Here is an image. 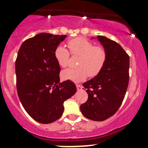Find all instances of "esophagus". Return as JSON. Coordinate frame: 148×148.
Instances as JSON below:
<instances>
[{"label": "esophagus", "instance_id": "esophagus-1", "mask_svg": "<svg viewBox=\"0 0 148 148\" xmlns=\"http://www.w3.org/2000/svg\"><path fill=\"white\" fill-rule=\"evenodd\" d=\"M82 86H81V85H79V84H76V88H77V90H81V89H82Z\"/></svg>", "mask_w": 148, "mask_h": 148}]
</instances>
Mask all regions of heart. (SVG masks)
I'll return each mask as SVG.
<instances>
[{
  "mask_svg": "<svg viewBox=\"0 0 148 148\" xmlns=\"http://www.w3.org/2000/svg\"><path fill=\"white\" fill-rule=\"evenodd\" d=\"M69 51L79 56L76 68H69L62 72V79L79 82L87 77H95L101 72L107 60V51L101 46H94L92 42L83 37H76L67 42ZM63 46L55 50V58L62 67L68 65L70 53Z\"/></svg>",
  "mask_w": 148,
  "mask_h": 148,
  "instance_id": "b5f03b06",
  "label": "heart"
}]
</instances>
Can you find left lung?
Segmentation results:
<instances>
[{"label": "left lung", "instance_id": "1", "mask_svg": "<svg viewBox=\"0 0 148 148\" xmlns=\"http://www.w3.org/2000/svg\"><path fill=\"white\" fill-rule=\"evenodd\" d=\"M107 51V60L97 76L83 84L88 94L80 108L86 118L103 121L116 113L123 103L130 80V56L123 47L104 36H97Z\"/></svg>", "mask_w": 148, "mask_h": 148}]
</instances>
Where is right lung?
I'll return each mask as SVG.
<instances>
[{
    "mask_svg": "<svg viewBox=\"0 0 148 148\" xmlns=\"http://www.w3.org/2000/svg\"><path fill=\"white\" fill-rule=\"evenodd\" d=\"M66 35L42 33L23 42L15 63L16 90L25 111L38 123L62 116L63 103L76 92L69 80L60 83V67L55 50Z\"/></svg>",
    "mask_w": 148,
    "mask_h": 148,
    "instance_id": "obj_1",
    "label": "right lung"
}]
</instances>
